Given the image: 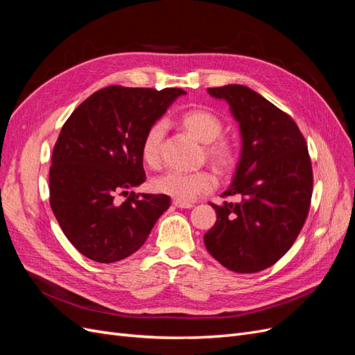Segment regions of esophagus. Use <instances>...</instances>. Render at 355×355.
<instances>
[{
	"label": "esophagus",
	"instance_id": "obj_1",
	"mask_svg": "<svg viewBox=\"0 0 355 355\" xmlns=\"http://www.w3.org/2000/svg\"><path fill=\"white\" fill-rule=\"evenodd\" d=\"M173 204H175L176 207H179V209H191L192 206H194V204H192V202H182V201H178V200H175Z\"/></svg>",
	"mask_w": 355,
	"mask_h": 355
}]
</instances>
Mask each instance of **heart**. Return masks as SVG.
<instances>
[{"mask_svg": "<svg viewBox=\"0 0 355 355\" xmlns=\"http://www.w3.org/2000/svg\"><path fill=\"white\" fill-rule=\"evenodd\" d=\"M179 123L204 145V154L214 167L228 171L237 163V148L231 139L220 136L223 132V121L216 114L206 110H189L180 115ZM164 135L166 123L158 120L149 125L142 139L141 154L149 167H157L159 164ZM216 176L209 170L196 171V173L168 171L153 180V189L158 194L168 196L178 201L191 202L198 196L216 188Z\"/></svg>", "mask_w": 355, "mask_h": 355, "instance_id": "1", "label": "heart"}]
</instances>
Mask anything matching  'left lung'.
<instances>
[{"instance_id":"left-lung-1","label":"left lung","mask_w":355,"mask_h":355,"mask_svg":"<svg viewBox=\"0 0 355 355\" xmlns=\"http://www.w3.org/2000/svg\"><path fill=\"white\" fill-rule=\"evenodd\" d=\"M207 92L228 102L240 127L241 157L223 192L240 201L211 202L218 219L204 244L234 272L262 271L287 253L308 216L313 167L305 137L292 116L245 85Z\"/></svg>"}]
</instances>
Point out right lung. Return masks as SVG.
<instances>
[{"mask_svg":"<svg viewBox=\"0 0 355 355\" xmlns=\"http://www.w3.org/2000/svg\"><path fill=\"white\" fill-rule=\"evenodd\" d=\"M182 89L110 85L85 99L63 124L53 149L50 206L81 254L112 263L146 241L168 206L164 194L128 192L146 176L142 139ZM116 195L128 198L118 202Z\"/></svg>","mask_w":355,"mask_h":355,"instance_id":"obj_1","label":"right lung"}]
</instances>
